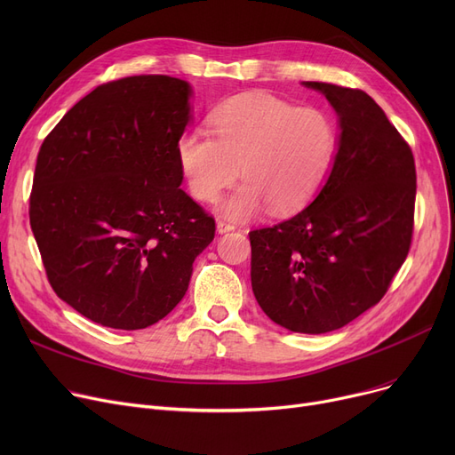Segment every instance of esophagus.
<instances>
[{"label":"esophagus","instance_id":"esophagus-1","mask_svg":"<svg viewBox=\"0 0 455 455\" xmlns=\"http://www.w3.org/2000/svg\"><path fill=\"white\" fill-rule=\"evenodd\" d=\"M215 227H218V232H220V234L230 232V230H234V228H235L232 223H227V221H223V220H220L218 223H215Z\"/></svg>","mask_w":455,"mask_h":455}]
</instances>
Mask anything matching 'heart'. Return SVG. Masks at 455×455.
<instances>
[{
    "mask_svg": "<svg viewBox=\"0 0 455 455\" xmlns=\"http://www.w3.org/2000/svg\"><path fill=\"white\" fill-rule=\"evenodd\" d=\"M210 127L215 140L201 127L179 138V167L199 201H215L242 173L245 182L221 203L230 220L251 218L266 204L275 213L304 206L338 149V127L324 110L271 93L228 101L210 116Z\"/></svg>",
    "mask_w": 455,
    "mask_h": 455,
    "instance_id": "1",
    "label": "heart"
}]
</instances>
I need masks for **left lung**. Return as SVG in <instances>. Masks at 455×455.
<instances>
[{
	"mask_svg": "<svg viewBox=\"0 0 455 455\" xmlns=\"http://www.w3.org/2000/svg\"><path fill=\"white\" fill-rule=\"evenodd\" d=\"M339 117L338 153L317 197L252 230L251 282L264 314L299 333L338 330L386 295L410 252L415 160L363 90L306 81Z\"/></svg>",
	"mask_w": 455,
	"mask_h": 455,
	"instance_id": "obj_1",
	"label": "left lung"
}]
</instances>
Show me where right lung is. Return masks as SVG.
Returning <instances> with one entry per match:
<instances>
[{
	"mask_svg": "<svg viewBox=\"0 0 455 455\" xmlns=\"http://www.w3.org/2000/svg\"><path fill=\"white\" fill-rule=\"evenodd\" d=\"M191 93L167 76L107 83L42 143L31 228L53 291L93 323L141 330L164 319L213 240V218L180 189Z\"/></svg>",
	"mask_w": 455,
	"mask_h": 455,
	"instance_id": "right-lung-1",
	"label": "right lung"
}]
</instances>
